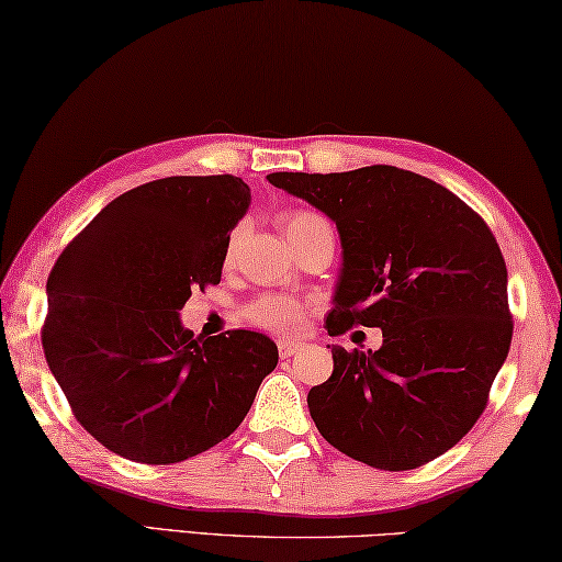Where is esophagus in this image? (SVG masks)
Listing matches in <instances>:
<instances>
[{
  "label": "esophagus",
  "instance_id": "1",
  "mask_svg": "<svg viewBox=\"0 0 562 562\" xmlns=\"http://www.w3.org/2000/svg\"><path fill=\"white\" fill-rule=\"evenodd\" d=\"M300 347H302V342H295V340H280L278 342V350H280L282 358H292V355H295Z\"/></svg>",
  "mask_w": 562,
  "mask_h": 562
}]
</instances>
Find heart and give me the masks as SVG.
<instances>
[{
  "instance_id": "b5f03b06",
  "label": "heart",
  "mask_w": 562,
  "mask_h": 562,
  "mask_svg": "<svg viewBox=\"0 0 562 562\" xmlns=\"http://www.w3.org/2000/svg\"><path fill=\"white\" fill-rule=\"evenodd\" d=\"M313 225H327L323 215L317 212H295L284 220V233L295 235L300 229L313 227ZM237 239V233L233 235V245ZM247 317L252 319L257 327L270 329V333H295L300 329L302 319H305V305L295 297H282V295H272V297H262L249 305Z\"/></svg>"
}]
</instances>
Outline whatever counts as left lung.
Listing matches in <instances>:
<instances>
[{"instance_id":"8db88e82","label":"left lung","mask_w":562,"mask_h":562,"mask_svg":"<svg viewBox=\"0 0 562 562\" xmlns=\"http://www.w3.org/2000/svg\"><path fill=\"white\" fill-rule=\"evenodd\" d=\"M267 180L340 233L327 333L382 329L380 350L333 345V375L307 395L319 435L380 470L440 458L483 415L513 340L507 270L490 227L442 184L390 165Z\"/></svg>"}]
</instances>
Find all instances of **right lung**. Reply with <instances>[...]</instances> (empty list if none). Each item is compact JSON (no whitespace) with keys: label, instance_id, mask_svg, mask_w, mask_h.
Here are the masks:
<instances>
[{"label":"right lung","instance_id":"1","mask_svg":"<svg viewBox=\"0 0 562 562\" xmlns=\"http://www.w3.org/2000/svg\"><path fill=\"white\" fill-rule=\"evenodd\" d=\"M233 175L165 177L120 194L47 280L44 358L85 430L117 456L169 465L237 430L278 368L252 329L194 337L180 310L217 284L249 207Z\"/></svg>","mask_w":562,"mask_h":562}]
</instances>
